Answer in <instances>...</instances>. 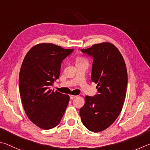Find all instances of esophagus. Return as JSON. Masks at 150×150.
I'll use <instances>...</instances> for the list:
<instances>
[{
    "instance_id": "34e87169",
    "label": "esophagus",
    "mask_w": 150,
    "mask_h": 150,
    "mask_svg": "<svg viewBox=\"0 0 150 150\" xmlns=\"http://www.w3.org/2000/svg\"><path fill=\"white\" fill-rule=\"evenodd\" d=\"M76 96H70V99H74L75 98H76Z\"/></svg>"
}]
</instances>
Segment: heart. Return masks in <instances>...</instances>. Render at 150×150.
Returning <instances> with one entry per match:
<instances>
[{"instance_id":"heart-1","label":"heart","mask_w":150,"mask_h":150,"mask_svg":"<svg viewBox=\"0 0 150 150\" xmlns=\"http://www.w3.org/2000/svg\"><path fill=\"white\" fill-rule=\"evenodd\" d=\"M83 61H85L84 59H82V58H78L76 59V62H83Z\"/></svg>"}]
</instances>
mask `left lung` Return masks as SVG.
Listing matches in <instances>:
<instances>
[{
  "label": "left lung",
  "instance_id": "1",
  "mask_svg": "<svg viewBox=\"0 0 150 150\" xmlns=\"http://www.w3.org/2000/svg\"><path fill=\"white\" fill-rule=\"evenodd\" d=\"M83 53L93 59L91 80L98 83L96 95L85 97L81 120L89 130L101 132L110 127L121 111L127 93V70L124 59L109 43L96 44Z\"/></svg>",
  "mask_w": 150,
  "mask_h": 150
}]
</instances>
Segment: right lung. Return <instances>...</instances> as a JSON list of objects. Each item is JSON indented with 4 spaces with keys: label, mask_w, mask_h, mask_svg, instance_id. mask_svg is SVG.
Instances as JSON below:
<instances>
[{
    "label": "right lung",
    "mask_w": 150,
    "mask_h": 150,
    "mask_svg": "<svg viewBox=\"0 0 150 150\" xmlns=\"http://www.w3.org/2000/svg\"><path fill=\"white\" fill-rule=\"evenodd\" d=\"M74 49H64L51 43H41L26 54L21 67L19 90L29 119L44 130L59 124L70 98L50 90L59 78L62 60Z\"/></svg>",
    "instance_id": "right-lung-1"
}]
</instances>
